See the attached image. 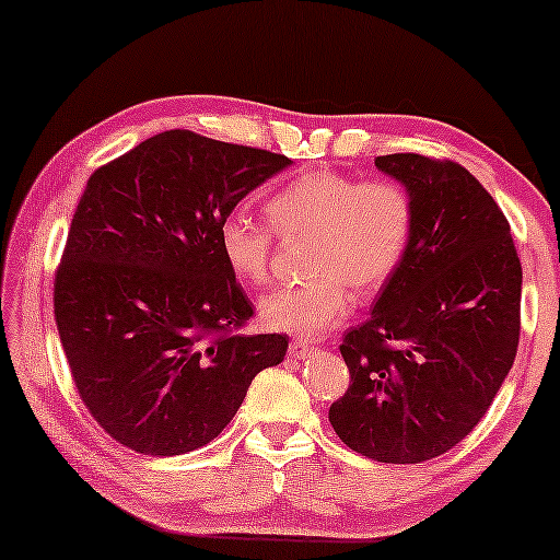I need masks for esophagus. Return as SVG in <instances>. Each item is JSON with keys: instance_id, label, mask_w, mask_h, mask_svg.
I'll return each instance as SVG.
<instances>
[{"instance_id": "obj_1", "label": "esophagus", "mask_w": 560, "mask_h": 560, "mask_svg": "<svg viewBox=\"0 0 560 560\" xmlns=\"http://www.w3.org/2000/svg\"><path fill=\"white\" fill-rule=\"evenodd\" d=\"M288 352H290V357H295V360H305V357L317 352V347L313 342H305V340H292Z\"/></svg>"}]
</instances>
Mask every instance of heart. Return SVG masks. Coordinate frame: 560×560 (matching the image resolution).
I'll return each mask as SVG.
<instances>
[{
    "instance_id": "heart-1",
    "label": "heart",
    "mask_w": 560,
    "mask_h": 560,
    "mask_svg": "<svg viewBox=\"0 0 560 560\" xmlns=\"http://www.w3.org/2000/svg\"><path fill=\"white\" fill-rule=\"evenodd\" d=\"M282 241L313 237L307 285L278 288L260 302L262 323L295 337H317L350 313L354 290L372 298L405 258L415 206L399 183L362 180L337 171L305 173L265 206ZM220 255L237 278L265 285L270 278L272 233L243 213L218 225Z\"/></svg>"
}]
</instances>
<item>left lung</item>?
<instances>
[{
	"label": "left lung",
	"instance_id": "obj_1",
	"mask_svg": "<svg viewBox=\"0 0 560 560\" xmlns=\"http://www.w3.org/2000/svg\"><path fill=\"white\" fill-rule=\"evenodd\" d=\"M415 206L397 272L345 335L350 387L329 407L366 459L419 464L479 424L513 364L521 260L506 215L469 171L419 153L377 155Z\"/></svg>",
	"mask_w": 560,
	"mask_h": 560
}]
</instances>
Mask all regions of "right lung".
I'll return each instance as SVG.
<instances>
[{
  "label": "right lung",
  "instance_id": "obj_1",
  "mask_svg": "<svg viewBox=\"0 0 560 560\" xmlns=\"http://www.w3.org/2000/svg\"><path fill=\"white\" fill-rule=\"evenodd\" d=\"M288 155L173 128L91 173L54 278L73 384L101 429L149 456L213 442L288 335H243L253 305L220 220Z\"/></svg>",
  "mask_w": 560,
  "mask_h": 560
}]
</instances>
